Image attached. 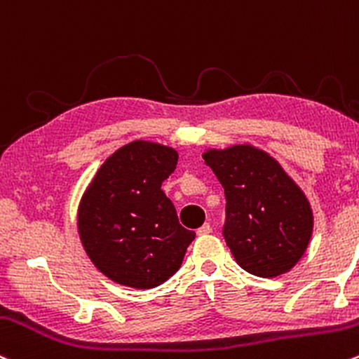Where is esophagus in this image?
Here are the masks:
<instances>
[{
  "mask_svg": "<svg viewBox=\"0 0 359 359\" xmlns=\"http://www.w3.org/2000/svg\"><path fill=\"white\" fill-rule=\"evenodd\" d=\"M211 231H212V228L210 223H204L203 226L198 228V235H208V233H211Z\"/></svg>",
  "mask_w": 359,
  "mask_h": 359,
  "instance_id": "34e87169",
  "label": "esophagus"
}]
</instances>
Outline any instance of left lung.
Masks as SVG:
<instances>
[{
	"label": "left lung",
	"mask_w": 359,
	"mask_h": 359,
	"mask_svg": "<svg viewBox=\"0 0 359 359\" xmlns=\"http://www.w3.org/2000/svg\"><path fill=\"white\" fill-rule=\"evenodd\" d=\"M204 163L224 189V240L247 273L276 278L297 266L313 231L302 187L274 156L250 143L208 148Z\"/></svg>",
	"instance_id": "left-lung-1"
}]
</instances>
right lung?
<instances>
[{"label": "right lung", "instance_id": "add662e5", "mask_svg": "<svg viewBox=\"0 0 359 359\" xmlns=\"http://www.w3.org/2000/svg\"><path fill=\"white\" fill-rule=\"evenodd\" d=\"M179 153L135 140L100 165L78 204L81 245L102 274L129 288L151 290L179 271L196 233L179 224L161 182Z\"/></svg>", "mask_w": 359, "mask_h": 359}]
</instances>
